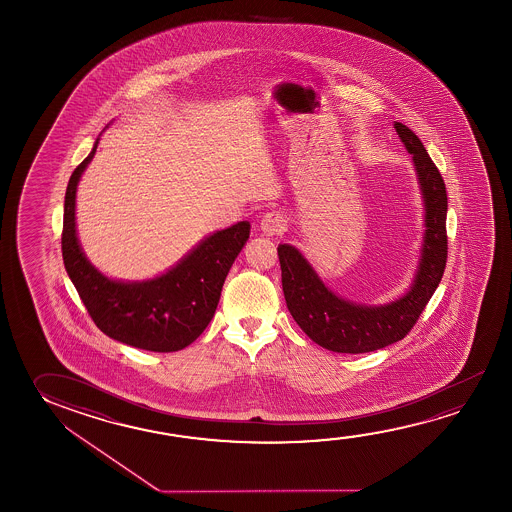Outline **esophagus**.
<instances>
[{
	"instance_id": "34e87169",
	"label": "esophagus",
	"mask_w": 512,
	"mask_h": 512,
	"mask_svg": "<svg viewBox=\"0 0 512 512\" xmlns=\"http://www.w3.org/2000/svg\"><path fill=\"white\" fill-rule=\"evenodd\" d=\"M260 228L266 235H275L284 232L285 216L278 210H271L268 214H264V218L260 221Z\"/></svg>"
}]
</instances>
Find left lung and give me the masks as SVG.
Returning a JSON list of instances; mask_svg holds the SVG:
<instances>
[{"mask_svg": "<svg viewBox=\"0 0 512 512\" xmlns=\"http://www.w3.org/2000/svg\"><path fill=\"white\" fill-rule=\"evenodd\" d=\"M394 128L414 159L427 210L423 255L411 291L382 307L344 302L328 291L302 253L289 244L278 246L287 309L303 332L330 352H375L398 343L416 325L446 268L448 198L443 176L409 126L394 123Z\"/></svg>", "mask_w": 512, "mask_h": 512, "instance_id": "left-lung-1", "label": "left lung"}]
</instances>
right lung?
Masks as SVG:
<instances>
[{"mask_svg": "<svg viewBox=\"0 0 512 512\" xmlns=\"http://www.w3.org/2000/svg\"><path fill=\"white\" fill-rule=\"evenodd\" d=\"M98 141L69 178L64 202L62 257L85 309L103 334L148 352H178L196 341L218 307L235 257L250 237V223L219 230L166 275L141 284L103 277L85 259L76 239V185Z\"/></svg>", "mask_w": 512, "mask_h": 512, "instance_id": "obj_1", "label": "right lung"}]
</instances>
